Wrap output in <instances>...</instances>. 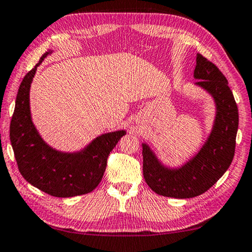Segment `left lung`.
Returning a JSON list of instances; mask_svg holds the SVG:
<instances>
[{"label":"left lung","instance_id":"1","mask_svg":"<svg viewBox=\"0 0 252 252\" xmlns=\"http://www.w3.org/2000/svg\"><path fill=\"white\" fill-rule=\"evenodd\" d=\"M194 77L212 95L217 106L212 131L203 147L179 168H168L158 160L149 146L142 143L143 177L158 195L190 198L210 189L233 160L239 113L225 76L213 63L197 54Z\"/></svg>","mask_w":252,"mask_h":252}]
</instances>
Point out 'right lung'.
I'll list each match as a JSON object with an SVG mask.
<instances>
[{
	"label": "right lung",
	"instance_id": "1",
	"mask_svg": "<svg viewBox=\"0 0 252 252\" xmlns=\"http://www.w3.org/2000/svg\"><path fill=\"white\" fill-rule=\"evenodd\" d=\"M39 63L20 84L10 125V140L20 173L31 185L56 197H73L91 193L102 181L107 157L125 130L105 133L94 139L77 153H62L42 140L31 119L30 86Z\"/></svg>",
	"mask_w": 252,
	"mask_h": 252
}]
</instances>
